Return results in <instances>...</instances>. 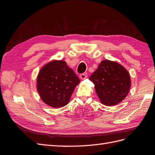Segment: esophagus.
Segmentation results:
<instances>
[{
	"mask_svg": "<svg viewBox=\"0 0 155 155\" xmlns=\"http://www.w3.org/2000/svg\"><path fill=\"white\" fill-rule=\"evenodd\" d=\"M87 76L86 74L83 73V74H81V75H80V78H81V79H82V80L85 79V78H87Z\"/></svg>",
	"mask_w": 155,
	"mask_h": 155,
	"instance_id": "esophagus-1",
	"label": "esophagus"
}]
</instances>
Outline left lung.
Wrapping results in <instances>:
<instances>
[{
	"label": "left lung",
	"instance_id": "obj_1",
	"mask_svg": "<svg viewBox=\"0 0 155 155\" xmlns=\"http://www.w3.org/2000/svg\"><path fill=\"white\" fill-rule=\"evenodd\" d=\"M89 80L94 84L101 103L106 106L120 103L127 97L131 85L128 72L121 64L109 60L102 61Z\"/></svg>",
	"mask_w": 155,
	"mask_h": 155
}]
</instances>
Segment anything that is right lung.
<instances>
[{
    "label": "right lung",
    "mask_w": 155,
    "mask_h": 155,
    "mask_svg": "<svg viewBox=\"0 0 155 155\" xmlns=\"http://www.w3.org/2000/svg\"><path fill=\"white\" fill-rule=\"evenodd\" d=\"M37 91L45 103L53 108L67 105L80 79L64 61H52L37 77Z\"/></svg>",
    "instance_id": "add662e5"
}]
</instances>
